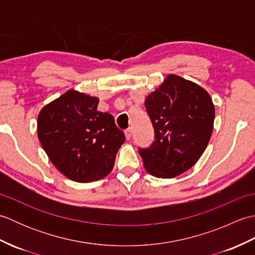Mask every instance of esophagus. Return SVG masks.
Wrapping results in <instances>:
<instances>
[{
  "instance_id": "esophagus-1",
  "label": "esophagus",
  "mask_w": 255,
  "mask_h": 255,
  "mask_svg": "<svg viewBox=\"0 0 255 255\" xmlns=\"http://www.w3.org/2000/svg\"><path fill=\"white\" fill-rule=\"evenodd\" d=\"M125 136H126V139L129 140L131 138V128H128L125 130Z\"/></svg>"
}]
</instances>
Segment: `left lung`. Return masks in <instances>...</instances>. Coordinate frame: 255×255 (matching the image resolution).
I'll return each mask as SVG.
<instances>
[{"label":"left lung","instance_id":"left-lung-1","mask_svg":"<svg viewBox=\"0 0 255 255\" xmlns=\"http://www.w3.org/2000/svg\"><path fill=\"white\" fill-rule=\"evenodd\" d=\"M155 141L139 149L144 169L160 178H172L196 163L214 129L215 106L202 86L170 74L144 101Z\"/></svg>","mask_w":255,"mask_h":255}]
</instances>
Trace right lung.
<instances>
[{"label":"right lung","instance_id":"obj_1","mask_svg":"<svg viewBox=\"0 0 255 255\" xmlns=\"http://www.w3.org/2000/svg\"><path fill=\"white\" fill-rule=\"evenodd\" d=\"M99 99L69 90L42 107L38 139L52 164L79 183L99 181L111 173L125 142L108 113L97 111Z\"/></svg>","mask_w":255,"mask_h":255}]
</instances>
